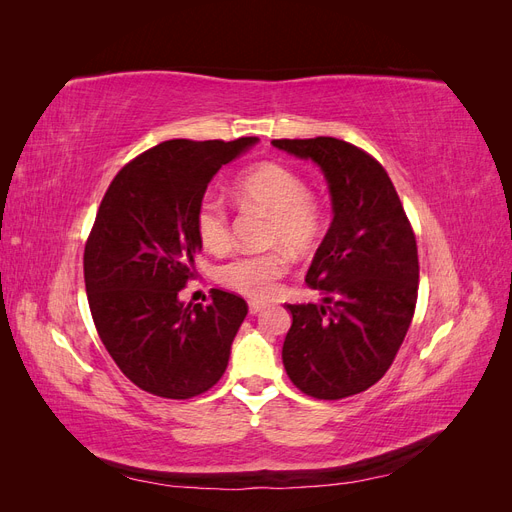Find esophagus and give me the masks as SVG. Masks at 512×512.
Wrapping results in <instances>:
<instances>
[{"instance_id":"esophagus-1","label":"esophagus","mask_w":512,"mask_h":512,"mask_svg":"<svg viewBox=\"0 0 512 512\" xmlns=\"http://www.w3.org/2000/svg\"><path fill=\"white\" fill-rule=\"evenodd\" d=\"M262 309H265V303H260V301H250V314H260Z\"/></svg>"}]
</instances>
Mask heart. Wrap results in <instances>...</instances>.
Here are the masks:
<instances>
[{"label":"heart","mask_w":512,"mask_h":512,"mask_svg":"<svg viewBox=\"0 0 512 512\" xmlns=\"http://www.w3.org/2000/svg\"><path fill=\"white\" fill-rule=\"evenodd\" d=\"M235 194L245 205L269 213L267 241L282 243L292 252H307L322 232L320 207L309 198L307 181L284 164H258L237 181ZM196 235L207 252H224L230 245L228 213L220 198L205 196L196 211ZM286 271L280 250L243 254L220 267L218 280L245 297L267 299Z\"/></svg>","instance_id":"b5f03b06"}]
</instances>
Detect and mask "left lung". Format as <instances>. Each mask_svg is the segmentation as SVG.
I'll list each match as a JSON object with an SVG mask.
<instances>
[{
    "instance_id": "1",
    "label": "left lung",
    "mask_w": 512,
    "mask_h": 512,
    "mask_svg": "<svg viewBox=\"0 0 512 512\" xmlns=\"http://www.w3.org/2000/svg\"><path fill=\"white\" fill-rule=\"evenodd\" d=\"M273 147L312 160L333 207L305 275L327 294L324 305H286V374L309 397H350L376 384L404 344L418 294L414 232L393 181L363 149L333 136L282 138Z\"/></svg>"
}]
</instances>
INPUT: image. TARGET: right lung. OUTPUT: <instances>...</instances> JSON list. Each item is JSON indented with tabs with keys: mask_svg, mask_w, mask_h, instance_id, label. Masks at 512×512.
Here are the masks:
<instances>
[{
	"mask_svg": "<svg viewBox=\"0 0 512 512\" xmlns=\"http://www.w3.org/2000/svg\"><path fill=\"white\" fill-rule=\"evenodd\" d=\"M256 143L164 141L108 185L85 245V288L104 348L138 389L190 399L224 376L247 303L211 290L209 305H185L179 290L203 250L196 211L207 185Z\"/></svg>",
	"mask_w": 512,
	"mask_h": 512,
	"instance_id": "right-lung-1",
	"label": "right lung"
}]
</instances>
